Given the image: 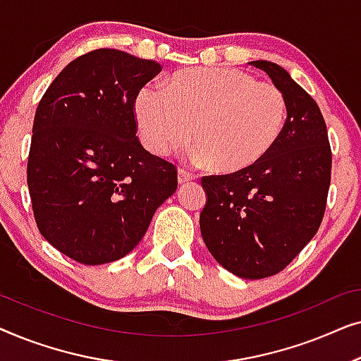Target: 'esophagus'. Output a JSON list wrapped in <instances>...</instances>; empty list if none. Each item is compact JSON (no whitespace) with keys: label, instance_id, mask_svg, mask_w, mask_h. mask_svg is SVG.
Returning a JSON list of instances; mask_svg holds the SVG:
<instances>
[{"label":"esophagus","instance_id":"obj_1","mask_svg":"<svg viewBox=\"0 0 361 361\" xmlns=\"http://www.w3.org/2000/svg\"><path fill=\"white\" fill-rule=\"evenodd\" d=\"M192 179H194V176H192L189 171L185 169L177 171V180H179V184H187V182H190Z\"/></svg>","mask_w":361,"mask_h":361}]
</instances>
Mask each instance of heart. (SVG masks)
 Listing matches in <instances>:
<instances>
[{
    "mask_svg": "<svg viewBox=\"0 0 361 361\" xmlns=\"http://www.w3.org/2000/svg\"><path fill=\"white\" fill-rule=\"evenodd\" d=\"M286 113L278 87L231 67L185 68L167 87L146 83L135 98L137 131L152 154L164 156L190 136L192 159L219 174L263 159L279 140Z\"/></svg>",
    "mask_w": 361,
    "mask_h": 361,
    "instance_id": "obj_1",
    "label": "heart"
}]
</instances>
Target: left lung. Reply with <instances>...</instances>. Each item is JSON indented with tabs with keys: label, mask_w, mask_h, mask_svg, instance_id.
Wrapping results in <instances>:
<instances>
[{
	"label": "left lung",
	"mask_w": 361,
	"mask_h": 361,
	"mask_svg": "<svg viewBox=\"0 0 361 361\" xmlns=\"http://www.w3.org/2000/svg\"><path fill=\"white\" fill-rule=\"evenodd\" d=\"M268 73L288 102L279 140L248 169L202 177L204 243L216 263L243 279L283 271L317 233L325 212L332 152L314 98L268 61L250 62Z\"/></svg>",
	"instance_id": "obj_1"
}]
</instances>
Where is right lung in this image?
Masks as SVG:
<instances>
[{
	"instance_id": "obj_1",
	"label": "right lung",
	"mask_w": 361,
	"mask_h": 361,
	"mask_svg": "<svg viewBox=\"0 0 361 361\" xmlns=\"http://www.w3.org/2000/svg\"><path fill=\"white\" fill-rule=\"evenodd\" d=\"M161 72L116 49L75 59L39 102L27 159L34 219L54 248L97 266L131 253L177 189L136 137L135 98Z\"/></svg>"
}]
</instances>
